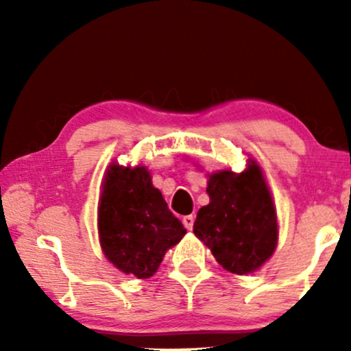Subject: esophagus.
<instances>
[{"label":"esophagus","instance_id":"34e87169","mask_svg":"<svg viewBox=\"0 0 351 351\" xmlns=\"http://www.w3.org/2000/svg\"><path fill=\"white\" fill-rule=\"evenodd\" d=\"M182 222H184V227L186 230H191V228H193V223H195V217H193V215H185V217L182 219Z\"/></svg>","mask_w":351,"mask_h":351}]
</instances>
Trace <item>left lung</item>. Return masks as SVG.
I'll return each mask as SVG.
<instances>
[{
  "label": "left lung",
  "instance_id": "obj_1",
  "mask_svg": "<svg viewBox=\"0 0 351 351\" xmlns=\"http://www.w3.org/2000/svg\"><path fill=\"white\" fill-rule=\"evenodd\" d=\"M209 204L198 210L193 233L225 270L247 275L271 257L278 241L276 213L257 165L243 174L215 172Z\"/></svg>",
  "mask_w": 351,
  "mask_h": 351
}]
</instances>
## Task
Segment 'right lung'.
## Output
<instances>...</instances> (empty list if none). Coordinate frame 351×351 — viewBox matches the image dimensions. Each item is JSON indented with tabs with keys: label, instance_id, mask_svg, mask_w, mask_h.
Listing matches in <instances>:
<instances>
[{
	"label": "right lung",
	"instance_id": "obj_1",
	"mask_svg": "<svg viewBox=\"0 0 351 351\" xmlns=\"http://www.w3.org/2000/svg\"><path fill=\"white\" fill-rule=\"evenodd\" d=\"M185 232L145 167H110L99 206V237L105 257L118 270L152 276Z\"/></svg>",
	"mask_w": 351,
	"mask_h": 351
}]
</instances>
